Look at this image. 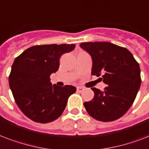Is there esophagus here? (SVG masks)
Segmentation results:
<instances>
[{
    "mask_svg": "<svg viewBox=\"0 0 149 149\" xmlns=\"http://www.w3.org/2000/svg\"><path fill=\"white\" fill-rule=\"evenodd\" d=\"M84 90V87H77V92H82Z\"/></svg>",
    "mask_w": 149,
    "mask_h": 149,
    "instance_id": "34e87169",
    "label": "esophagus"
}]
</instances>
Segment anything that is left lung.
I'll return each mask as SVG.
<instances>
[{"label": "left lung", "instance_id": "left-lung-1", "mask_svg": "<svg viewBox=\"0 0 149 149\" xmlns=\"http://www.w3.org/2000/svg\"><path fill=\"white\" fill-rule=\"evenodd\" d=\"M79 46L92 58L91 74L107 85L104 91L92 87L95 97L84 102L91 117L111 122L124 115L132 105L141 79L138 62L125 47L109 42H85Z\"/></svg>", "mask_w": 149, "mask_h": 149}]
</instances>
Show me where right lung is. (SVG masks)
<instances>
[{"label": "right lung", "instance_id": "obj_1", "mask_svg": "<svg viewBox=\"0 0 149 149\" xmlns=\"http://www.w3.org/2000/svg\"><path fill=\"white\" fill-rule=\"evenodd\" d=\"M75 44H45L29 47L15 59L9 86L22 113L34 122L47 123L62 115L70 95L77 88L58 87L50 76L59 68L60 57L72 52Z\"/></svg>", "mask_w": 149, "mask_h": 149}]
</instances>
